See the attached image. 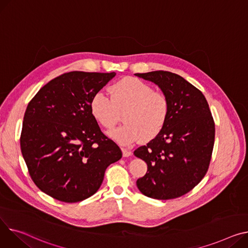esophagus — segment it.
<instances>
[{"label": "esophagus", "instance_id": "1", "mask_svg": "<svg viewBox=\"0 0 248 248\" xmlns=\"http://www.w3.org/2000/svg\"><path fill=\"white\" fill-rule=\"evenodd\" d=\"M122 152H123L124 157H128L131 155V152L129 150H127V148H122Z\"/></svg>", "mask_w": 248, "mask_h": 248}]
</instances>
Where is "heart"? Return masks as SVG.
<instances>
[{"mask_svg":"<svg viewBox=\"0 0 248 248\" xmlns=\"http://www.w3.org/2000/svg\"><path fill=\"white\" fill-rule=\"evenodd\" d=\"M93 117L106 128H111L124 111L123 125L108 131V136L121 144H131L138 140H154L166 125L170 105L166 93L154 91L146 82L125 78L110 87V97L95 93L90 103Z\"/></svg>","mask_w":248,"mask_h":248,"instance_id":"1","label":"heart"}]
</instances>
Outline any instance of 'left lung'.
<instances>
[{"mask_svg": "<svg viewBox=\"0 0 248 248\" xmlns=\"http://www.w3.org/2000/svg\"><path fill=\"white\" fill-rule=\"evenodd\" d=\"M135 75L158 86L170 105L169 120L158 136L134 152L147 164L145 175L137 180L138 188L151 199H176L199 185L209 167L216 127L207 101L176 74Z\"/></svg>", "mask_w": 248, "mask_h": 248, "instance_id": "1", "label": "left lung"}]
</instances>
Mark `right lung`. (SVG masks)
Wrapping results in <instances>:
<instances>
[{
	"instance_id": "1",
	"label": "right lung",
	"mask_w": 248,
	"mask_h": 248,
	"mask_svg": "<svg viewBox=\"0 0 248 248\" xmlns=\"http://www.w3.org/2000/svg\"><path fill=\"white\" fill-rule=\"evenodd\" d=\"M115 73L71 72L45 85L29 103L21 151L35 185L63 202H78L100 188L122 151L93 117L90 103Z\"/></svg>"
}]
</instances>
